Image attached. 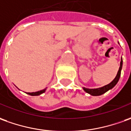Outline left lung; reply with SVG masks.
Returning <instances> with one entry per match:
<instances>
[{
	"label": "left lung",
	"instance_id": "8db88e82",
	"mask_svg": "<svg viewBox=\"0 0 131 131\" xmlns=\"http://www.w3.org/2000/svg\"><path fill=\"white\" fill-rule=\"evenodd\" d=\"M122 66H123V60L121 58V64H120V68H119V70L118 71V73L116 75L115 78L113 79V81L112 82H111L109 84L104 85L103 87L98 88H94V89H89V88H83V90L86 93H88L91 95H94V96H97V95H101L105 93V92H107L109 90L112 89L115 85L117 84V83L118 82L119 78L121 77V70H122Z\"/></svg>",
	"mask_w": 131,
	"mask_h": 131
}]
</instances>
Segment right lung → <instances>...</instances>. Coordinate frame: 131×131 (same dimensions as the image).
I'll list each match as a JSON object with an SVG mask.
<instances>
[{
	"instance_id": "add662e5",
	"label": "right lung",
	"mask_w": 131,
	"mask_h": 131,
	"mask_svg": "<svg viewBox=\"0 0 131 131\" xmlns=\"http://www.w3.org/2000/svg\"><path fill=\"white\" fill-rule=\"evenodd\" d=\"M46 88L41 90V91H39L33 92V93H27V94L30 95H39L43 93L44 92H46Z\"/></svg>"
}]
</instances>
